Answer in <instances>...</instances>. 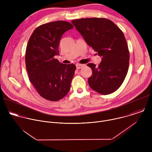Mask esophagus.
<instances>
[{"mask_svg": "<svg viewBox=\"0 0 152 152\" xmlns=\"http://www.w3.org/2000/svg\"><path fill=\"white\" fill-rule=\"evenodd\" d=\"M76 66L77 69H81V68H82L83 67V64H77L76 65Z\"/></svg>", "mask_w": 152, "mask_h": 152, "instance_id": "1", "label": "esophagus"}]
</instances>
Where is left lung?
<instances>
[{"mask_svg":"<svg viewBox=\"0 0 152 152\" xmlns=\"http://www.w3.org/2000/svg\"><path fill=\"white\" fill-rule=\"evenodd\" d=\"M85 42L102 57L92 70L88 82L95 91L106 95L119 88L129 69V52L123 32L112 21L104 18H85L72 21Z\"/></svg>","mask_w":152,"mask_h":152,"instance_id":"obj_1","label":"left lung"}]
</instances>
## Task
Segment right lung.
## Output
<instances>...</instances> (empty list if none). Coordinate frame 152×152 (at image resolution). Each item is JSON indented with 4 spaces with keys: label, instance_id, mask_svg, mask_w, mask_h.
<instances>
[{
    "label": "right lung",
    "instance_id": "right-lung-1",
    "mask_svg": "<svg viewBox=\"0 0 152 152\" xmlns=\"http://www.w3.org/2000/svg\"><path fill=\"white\" fill-rule=\"evenodd\" d=\"M73 28L67 21H53L37 28L29 39L25 62L29 80L39 94L48 100H59L70 91L76 66L62 64L54 56L59 55L62 35Z\"/></svg>",
    "mask_w": 152,
    "mask_h": 152
}]
</instances>
